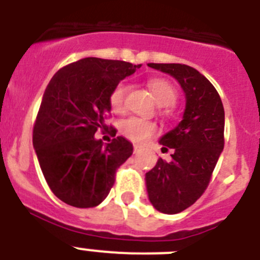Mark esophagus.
<instances>
[{"mask_svg": "<svg viewBox=\"0 0 260 260\" xmlns=\"http://www.w3.org/2000/svg\"><path fill=\"white\" fill-rule=\"evenodd\" d=\"M142 150H143V148H142V146H139V144H135V146H134V153L141 152Z\"/></svg>", "mask_w": 260, "mask_h": 260, "instance_id": "1", "label": "esophagus"}]
</instances>
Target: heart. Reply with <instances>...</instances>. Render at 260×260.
I'll use <instances>...</instances> for the list:
<instances>
[{"instance_id": "obj_1", "label": "heart", "mask_w": 260, "mask_h": 260, "mask_svg": "<svg viewBox=\"0 0 260 260\" xmlns=\"http://www.w3.org/2000/svg\"><path fill=\"white\" fill-rule=\"evenodd\" d=\"M148 88L158 105H171L176 100V89L167 80L151 79L148 82ZM126 91H127L126 84L118 83L110 92L109 104L117 113H121L125 109ZM119 130L130 141L142 143L155 134L156 125L139 117H128L119 123Z\"/></svg>"}]
</instances>
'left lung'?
Returning a JSON list of instances; mask_svg holds the SVG:
<instances>
[{
    "label": "left lung",
    "instance_id": "8db88e82",
    "mask_svg": "<svg viewBox=\"0 0 260 260\" xmlns=\"http://www.w3.org/2000/svg\"><path fill=\"white\" fill-rule=\"evenodd\" d=\"M171 75L185 93L181 122L158 139L171 161L158 158L146 173L148 199L158 212L173 215L201 198L224 148L225 113L221 99L207 78L182 63H147Z\"/></svg>",
    "mask_w": 260,
    "mask_h": 260
}]
</instances>
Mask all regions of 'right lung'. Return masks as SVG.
Here are the masks:
<instances>
[{"instance_id":"add662e5","label":"right lung","mask_w":260,"mask_h":260,"mask_svg":"<svg viewBox=\"0 0 260 260\" xmlns=\"http://www.w3.org/2000/svg\"><path fill=\"white\" fill-rule=\"evenodd\" d=\"M141 66L87 57L57 71L45 88L32 143L50 190L66 204L99 206L113 186L116 169L132 156L126 138L104 143L95 133L107 126L112 89Z\"/></svg>"}]
</instances>
